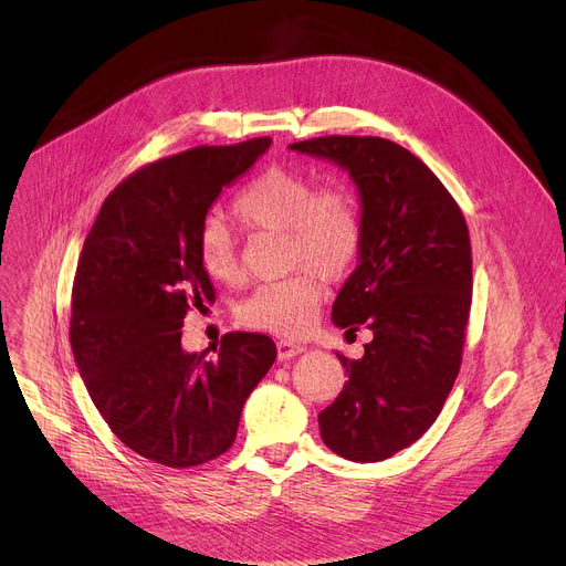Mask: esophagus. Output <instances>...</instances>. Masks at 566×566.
I'll return each mask as SVG.
<instances>
[{
    "label": "esophagus",
    "instance_id": "esophagus-1",
    "mask_svg": "<svg viewBox=\"0 0 566 566\" xmlns=\"http://www.w3.org/2000/svg\"><path fill=\"white\" fill-rule=\"evenodd\" d=\"M302 352H304V347H302V345H295V343H291V340H280V343H277V358H280V360H291V358L300 356Z\"/></svg>",
    "mask_w": 566,
    "mask_h": 566
}]
</instances>
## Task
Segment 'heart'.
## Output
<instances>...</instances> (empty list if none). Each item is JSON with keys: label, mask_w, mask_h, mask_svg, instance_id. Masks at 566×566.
Here are the masks:
<instances>
[{"label": "heart", "mask_w": 566, "mask_h": 566, "mask_svg": "<svg viewBox=\"0 0 566 566\" xmlns=\"http://www.w3.org/2000/svg\"><path fill=\"white\" fill-rule=\"evenodd\" d=\"M237 219L258 230L284 232V260L293 275L260 284L237 308L244 325L282 338L306 336L325 300L327 280H340L363 249V214L356 195L343 184L317 186L293 168H269L232 203ZM197 258L208 277L234 282L239 258L230 230L219 217L203 219Z\"/></svg>", "instance_id": "obj_1"}]
</instances>
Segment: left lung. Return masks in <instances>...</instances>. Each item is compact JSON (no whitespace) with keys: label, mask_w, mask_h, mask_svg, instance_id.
I'll return each instance as SVG.
<instances>
[{"label":"left lung","mask_w":566,"mask_h":566,"mask_svg":"<svg viewBox=\"0 0 566 566\" xmlns=\"http://www.w3.org/2000/svg\"><path fill=\"white\" fill-rule=\"evenodd\" d=\"M334 160L360 195L363 249L332 319L374 334L365 354H338L347 380L317 417L336 454L371 463L412 446L439 417L461 367L472 302L470 234L437 175L378 136H319L289 145Z\"/></svg>","instance_id":"obj_1"}]
</instances>
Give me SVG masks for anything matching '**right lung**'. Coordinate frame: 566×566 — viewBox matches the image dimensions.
<instances>
[{
    "instance_id": "add662e5",
    "label": "right lung",
    "mask_w": 566,
    "mask_h": 566,
    "mask_svg": "<svg viewBox=\"0 0 566 566\" xmlns=\"http://www.w3.org/2000/svg\"><path fill=\"white\" fill-rule=\"evenodd\" d=\"M269 147V136L201 145L140 168L105 199L80 253L75 365L112 432L154 463L192 468L223 454L275 363V343L262 334H226L210 358L181 347L190 306L214 300L197 258L199 228Z\"/></svg>"
}]
</instances>
